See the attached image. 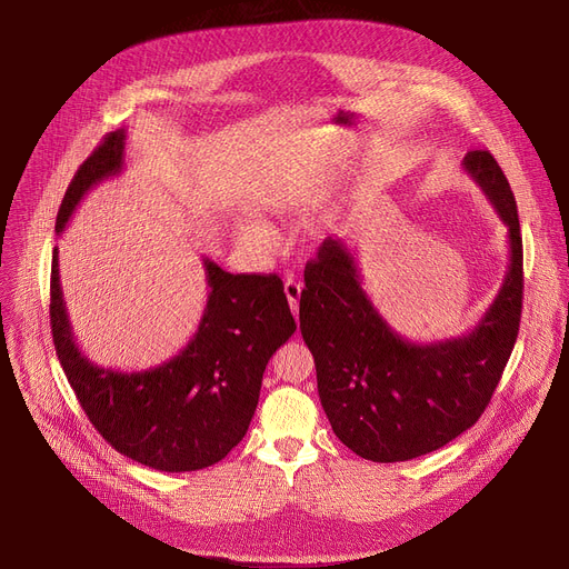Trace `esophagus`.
Listing matches in <instances>:
<instances>
[{
    "label": "esophagus",
    "mask_w": 569,
    "mask_h": 569,
    "mask_svg": "<svg viewBox=\"0 0 569 569\" xmlns=\"http://www.w3.org/2000/svg\"><path fill=\"white\" fill-rule=\"evenodd\" d=\"M286 297H288V305H290V311H292V316L297 318V313H299V297H301V286L292 279V277H288L286 279Z\"/></svg>",
    "instance_id": "esophagus-1"
}]
</instances>
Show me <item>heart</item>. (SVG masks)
<instances>
[{
    "label": "heart",
    "mask_w": 569,
    "mask_h": 569,
    "mask_svg": "<svg viewBox=\"0 0 569 569\" xmlns=\"http://www.w3.org/2000/svg\"><path fill=\"white\" fill-rule=\"evenodd\" d=\"M236 238L247 244V247H256V249H272L274 244V233L264 221L256 219V217H240L233 223Z\"/></svg>",
    "instance_id": "b5f03b06"
}]
</instances>
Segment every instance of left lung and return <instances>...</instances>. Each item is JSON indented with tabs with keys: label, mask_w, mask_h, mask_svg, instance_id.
<instances>
[{
	"label": "left lung",
	"mask_w": 569,
	"mask_h": 569,
	"mask_svg": "<svg viewBox=\"0 0 569 569\" xmlns=\"http://www.w3.org/2000/svg\"><path fill=\"white\" fill-rule=\"evenodd\" d=\"M462 167L508 226L510 244L503 286L469 333L437 343L402 338L366 295L343 240H325L305 270L299 329L322 409L336 437L370 462L421 458L469 430L515 348L523 290L517 203L489 150H471Z\"/></svg>",
	"instance_id": "left-lung-1"
}]
</instances>
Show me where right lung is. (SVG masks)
<instances>
[{
    "instance_id": "right-lung-1",
    "label": "right lung",
    "mask_w": 569,
    "mask_h": 569,
    "mask_svg": "<svg viewBox=\"0 0 569 569\" xmlns=\"http://www.w3.org/2000/svg\"><path fill=\"white\" fill-rule=\"evenodd\" d=\"M126 130L109 132L70 180L57 233L91 187L119 176ZM208 301L192 340L169 361L121 372L89 361L72 338L52 253L50 325L68 382L93 428L121 456L167 473L199 471L242 441L258 405L262 372L295 333L277 274H231L203 258Z\"/></svg>"
}]
</instances>
